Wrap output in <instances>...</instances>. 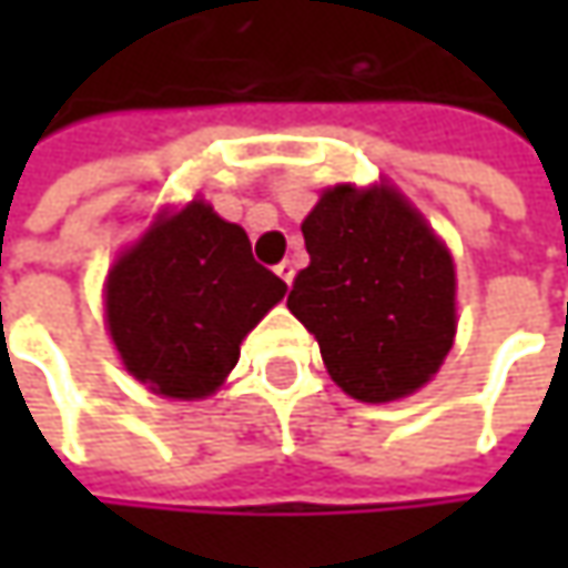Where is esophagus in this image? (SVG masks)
<instances>
[{
	"label": "esophagus",
	"instance_id": "esophagus-1",
	"mask_svg": "<svg viewBox=\"0 0 568 568\" xmlns=\"http://www.w3.org/2000/svg\"><path fill=\"white\" fill-rule=\"evenodd\" d=\"M274 272H277V277H281V281H284V284H291V281H294V262H281V265H277V268H274Z\"/></svg>",
	"mask_w": 568,
	"mask_h": 568
}]
</instances>
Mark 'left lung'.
I'll list each match as a JSON object with an SVG mask.
<instances>
[{"instance_id":"1","label":"left lung","mask_w":568,"mask_h":568,"mask_svg":"<svg viewBox=\"0 0 568 568\" xmlns=\"http://www.w3.org/2000/svg\"><path fill=\"white\" fill-rule=\"evenodd\" d=\"M310 265L287 306L318 341L332 379L357 402L417 392L455 338L446 246L395 189H328L303 221Z\"/></svg>"}]
</instances>
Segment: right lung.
<instances>
[{
  "instance_id": "right-lung-1",
  "label": "right lung",
  "mask_w": 568,
  "mask_h": 568,
  "mask_svg": "<svg viewBox=\"0 0 568 568\" xmlns=\"http://www.w3.org/2000/svg\"><path fill=\"white\" fill-rule=\"evenodd\" d=\"M284 291L252 258L246 230L192 202L120 255L106 281V322L125 369L151 392L205 398Z\"/></svg>"
}]
</instances>
